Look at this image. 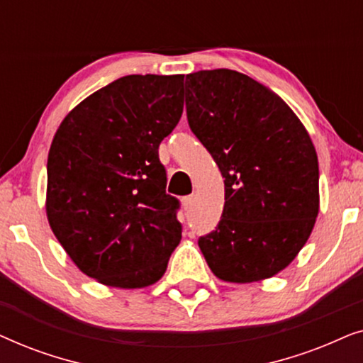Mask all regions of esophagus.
<instances>
[{
  "label": "esophagus",
  "instance_id": "1",
  "mask_svg": "<svg viewBox=\"0 0 363 363\" xmlns=\"http://www.w3.org/2000/svg\"><path fill=\"white\" fill-rule=\"evenodd\" d=\"M182 206H183V210H185V211L190 210V208L193 206V196L182 198Z\"/></svg>",
  "mask_w": 363,
  "mask_h": 363
}]
</instances>
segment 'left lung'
Listing matches in <instances>:
<instances>
[{"label":"left lung","instance_id":"8db88e82","mask_svg":"<svg viewBox=\"0 0 363 363\" xmlns=\"http://www.w3.org/2000/svg\"><path fill=\"white\" fill-rule=\"evenodd\" d=\"M186 117L225 178L216 230L198 246L218 279L276 276L299 255L319 215V162L282 99L246 74H188Z\"/></svg>","mask_w":363,"mask_h":363}]
</instances>
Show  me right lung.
Segmentation results:
<instances>
[{
    "label": "right lung",
    "mask_w": 363,
    "mask_h": 363,
    "mask_svg": "<svg viewBox=\"0 0 363 363\" xmlns=\"http://www.w3.org/2000/svg\"><path fill=\"white\" fill-rule=\"evenodd\" d=\"M183 76H125L64 117L48 155L46 215L64 251L104 286L140 289L182 240L158 145L183 112Z\"/></svg>",
    "instance_id": "obj_1"
}]
</instances>
